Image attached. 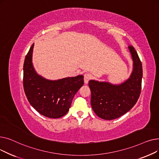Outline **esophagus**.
Returning <instances> with one entry per match:
<instances>
[{"mask_svg":"<svg viewBox=\"0 0 159 159\" xmlns=\"http://www.w3.org/2000/svg\"><path fill=\"white\" fill-rule=\"evenodd\" d=\"M91 76L89 73H85L84 75V83L85 84H88L89 80L91 79Z\"/></svg>","mask_w":159,"mask_h":159,"instance_id":"34e87169","label":"esophagus"}]
</instances>
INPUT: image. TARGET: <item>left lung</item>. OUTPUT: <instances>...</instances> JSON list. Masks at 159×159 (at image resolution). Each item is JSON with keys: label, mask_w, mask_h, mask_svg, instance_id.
Returning <instances> with one entry per match:
<instances>
[{"label": "left lung", "mask_w": 159, "mask_h": 159, "mask_svg": "<svg viewBox=\"0 0 159 159\" xmlns=\"http://www.w3.org/2000/svg\"><path fill=\"white\" fill-rule=\"evenodd\" d=\"M133 60V70L129 79L119 84L108 82L89 81L91 105L95 114L104 120H113L126 113L135 106L139 98L143 67L135 49L128 47Z\"/></svg>", "instance_id": "1"}]
</instances>
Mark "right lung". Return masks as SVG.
Here are the masks:
<instances>
[{"instance_id": "obj_1", "label": "right lung", "mask_w": 159, "mask_h": 159, "mask_svg": "<svg viewBox=\"0 0 159 159\" xmlns=\"http://www.w3.org/2000/svg\"><path fill=\"white\" fill-rule=\"evenodd\" d=\"M34 44L25 57L23 85L32 107L41 115L52 119L61 118L68 112L72 100L84 84V76L48 80L35 71L32 63Z\"/></svg>"}]
</instances>
